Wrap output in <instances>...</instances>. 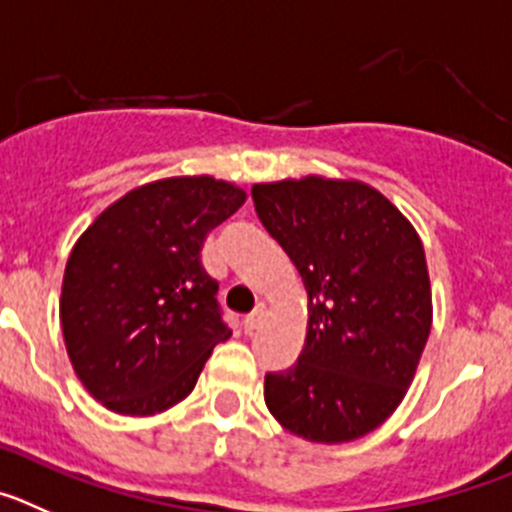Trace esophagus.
Returning a JSON list of instances; mask_svg holds the SVG:
<instances>
[{"label": "esophagus", "instance_id": "obj_1", "mask_svg": "<svg viewBox=\"0 0 512 512\" xmlns=\"http://www.w3.org/2000/svg\"><path fill=\"white\" fill-rule=\"evenodd\" d=\"M262 321V308H257V311H252L250 316H245V321H242V329H245V334H252V331L260 326Z\"/></svg>", "mask_w": 512, "mask_h": 512}]
</instances>
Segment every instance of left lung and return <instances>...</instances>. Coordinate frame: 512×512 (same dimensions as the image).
<instances>
[{"mask_svg":"<svg viewBox=\"0 0 512 512\" xmlns=\"http://www.w3.org/2000/svg\"><path fill=\"white\" fill-rule=\"evenodd\" d=\"M252 201L308 293L306 342L265 375L267 408L306 441L362 439L405 398L431 331L421 237L362 181L255 183Z\"/></svg>","mask_w":512,"mask_h":512,"instance_id":"1","label":"left lung"}]
</instances>
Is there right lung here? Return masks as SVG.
<instances>
[{
    "label": "right lung",
    "instance_id": "right-lung-1",
    "mask_svg": "<svg viewBox=\"0 0 512 512\" xmlns=\"http://www.w3.org/2000/svg\"><path fill=\"white\" fill-rule=\"evenodd\" d=\"M247 193L211 176L132 188L73 245L61 290L68 357L84 388L122 416H155L193 390L232 331L201 265L206 234Z\"/></svg>",
    "mask_w": 512,
    "mask_h": 512
}]
</instances>
